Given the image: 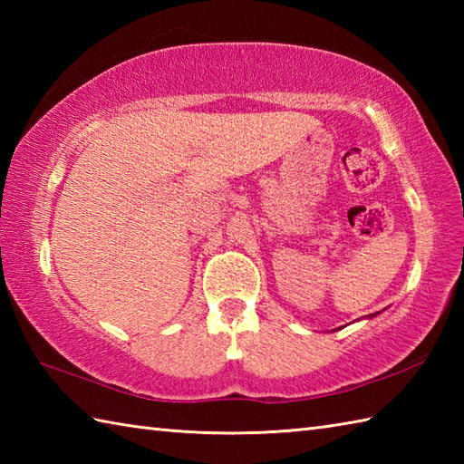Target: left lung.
I'll use <instances>...</instances> for the list:
<instances>
[{"label": "left lung", "mask_w": 464, "mask_h": 464, "mask_svg": "<svg viewBox=\"0 0 464 464\" xmlns=\"http://www.w3.org/2000/svg\"><path fill=\"white\" fill-rule=\"evenodd\" d=\"M371 317H374V313H372V314H371Z\"/></svg>", "instance_id": "obj_1"}]
</instances>
